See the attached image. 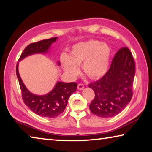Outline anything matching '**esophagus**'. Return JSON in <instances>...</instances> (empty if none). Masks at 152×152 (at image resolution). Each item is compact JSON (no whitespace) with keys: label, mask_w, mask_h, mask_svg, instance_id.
Returning <instances> with one entry per match:
<instances>
[{"label":"esophagus","mask_w":152,"mask_h":152,"mask_svg":"<svg viewBox=\"0 0 152 152\" xmlns=\"http://www.w3.org/2000/svg\"><path fill=\"white\" fill-rule=\"evenodd\" d=\"M84 86L83 84L79 83V84H78V90H82V89L84 88Z\"/></svg>","instance_id":"obj_1"}]
</instances>
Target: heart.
I'll use <instances>...</instances> for the list:
<instances>
[{
  "label": "heart",
  "mask_w": 152,
  "mask_h": 152,
  "mask_svg": "<svg viewBox=\"0 0 152 152\" xmlns=\"http://www.w3.org/2000/svg\"><path fill=\"white\" fill-rule=\"evenodd\" d=\"M110 56L109 46L97 40H90L74 46L69 56L63 53L61 62L66 72L71 78L80 73L79 67L83 64V71L90 78L104 76L108 70Z\"/></svg>",
  "instance_id": "1"
}]
</instances>
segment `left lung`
Instances as JSON below:
<instances>
[{
  "label": "left lung",
  "mask_w": 152,
  "mask_h": 152,
  "mask_svg": "<svg viewBox=\"0 0 152 152\" xmlns=\"http://www.w3.org/2000/svg\"><path fill=\"white\" fill-rule=\"evenodd\" d=\"M135 70L130 50L126 47L119 49L107 72L88 85L95 94L89 105L94 115L102 118L112 117L125 109L133 96Z\"/></svg>",
  "instance_id": "obj_1"
}]
</instances>
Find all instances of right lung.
Instances as JSON below:
<instances>
[{
    "instance_id": "1",
    "label": "right lung",
    "mask_w": 152,
    "mask_h": 152,
    "mask_svg": "<svg viewBox=\"0 0 152 152\" xmlns=\"http://www.w3.org/2000/svg\"><path fill=\"white\" fill-rule=\"evenodd\" d=\"M57 39L58 37H56L31 43L25 48L19 61L34 53H46L52 43H54ZM18 64L19 62L17 64L16 74L24 103L33 113L39 116L54 118L60 115L66 109L69 97L76 91L78 84L76 82L66 83L58 82L53 89L48 94L43 96L33 94L28 91L20 78L18 70ZM60 63L58 61V65L60 66Z\"/></svg>"
}]
</instances>
